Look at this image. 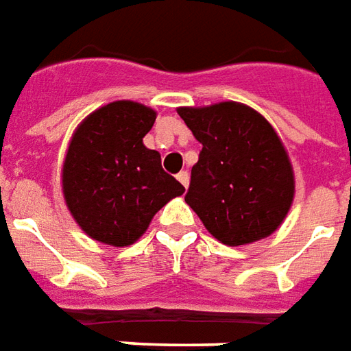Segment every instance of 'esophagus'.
Masks as SVG:
<instances>
[{
  "instance_id": "obj_1",
  "label": "esophagus",
  "mask_w": 351,
  "mask_h": 351,
  "mask_svg": "<svg viewBox=\"0 0 351 351\" xmlns=\"http://www.w3.org/2000/svg\"><path fill=\"white\" fill-rule=\"evenodd\" d=\"M176 178H178V182L182 184L184 188H188V186H189V175L186 173V171H180V173L176 175Z\"/></svg>"
}]
</instances>
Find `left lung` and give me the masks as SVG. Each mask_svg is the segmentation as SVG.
<instances>
[{
    "label": "left lung",
    "mask_w": 351,
    "mask_h": 351,
    "mask_svg": "<svg viewBox=\"0 0 351 351\" xmlns=\"http://www.w3.org/2000/svg\"><path fill=\"white\" fill-rule=\"evenodd\" d=\"M176 111L202 145L186 202L206 230L230 247L274 234L295 193L294 169L274 126L230 100Z\"/></svg>",
    "instance_id": "left-lung-1"
}]
</instances>
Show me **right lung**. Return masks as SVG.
<instances>
[{
	"label": "right lung",
	"mask_w": 351,
	"mask_h": 351,
	"mask_svg": "<svg viewBox=\"0 0 351 351\" xmlns=\"http://www.w3.org/2000/svg\"><path fill=\"white\" fill-rule=\"evenodd\" d=\"M152 108L117 100L77 124L64 154L61 182L70 215L93 240L128 247L171 199L186 191L143 145L156 121Z\"/></svg>",
	"instance_id": "1"
}]
</instances>
